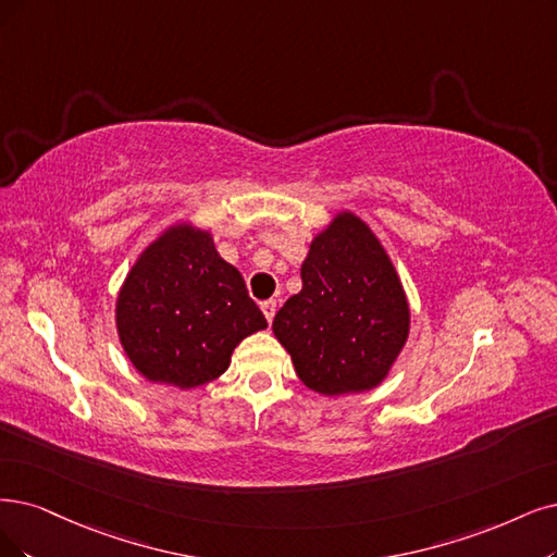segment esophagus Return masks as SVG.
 Instances as JSON below:
<instances>
[{
	"label": "esophagus",
	"mask_w": 557,
	"mask_h": 557,
	"mask_svg": "<svg viewBox=\"0 0 557 557\" xmlns=\"http://www.w3.org/2000/svg\"><path fill=\"white\" fill-rule=\"evenodd\" d=\"M261 312H263V317H265L268 323H273V317H275V312H277V302H275V300L261 302Z\"/></svg>",
	"instance_id": "esophagus-1"
}]
</instances>
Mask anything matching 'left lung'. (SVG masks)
Masks as SVG:
<instances>
[{
  "mask_svg": "<svg viewBox=\"0 0 557 557\" xmlns=\"http://www.w3.org/2000/svg\"><path fill=\"white\" fill-rule=\"evenodd\" d=\"M300 277V294L273 321L298 379L327 397L383 383L408 339L410 310L369 224L351 211L337 213L310 243Z\"/></svg>",
  "mask_w": 557,
  "mask_h": 557,
  "instance_id": "obj_1",
  "label": "left lung"
}]
</instances>
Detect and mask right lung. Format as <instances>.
<instances>
[{
  "label": "right lung",
  "instance_id": "obj_1",
  "mask_svg": "<svg viewBox=\"0 0 557 557\" xmlns=\"http://www.w3.org/2000/svg\"><path fill=\"white\" fill-rule=\"evenodd\" d=\"M268 327L211 232L181 222L144 250L116 298V333L137 372L190 389L226 372L234 348Z\"/></svg>",
  "mask_w": 557,
  "mask_h": 557
}]
</instances>
